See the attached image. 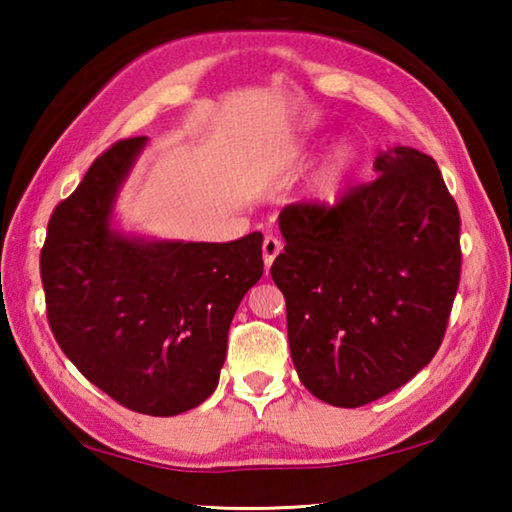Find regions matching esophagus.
Segmentation results:
<instances>
[{"mask_svg": "<svg viewBox=\"0 0 512 512\" xmlns=\"http://www.w3.org/2000/svg\"><path fill=\"white\" fill-rule=\"evenodd\" d=\"M280 250H282V241H280V239L273 237V235H266V237H264L262 253H264V266H266V268H271L273 259H275L277 255H280Z\"/></svg>", "mask_w": 512, "mask_h": 512, "instance_id": "1", "label": "esophagus"}]
</instances>
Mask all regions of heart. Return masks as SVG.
<instances>
[{
  "label": "heart",
  "instance_id": "obj_1",
  "mask_svg": "<svg viewBox=\"0 0 512 512\" xmlns=\"http://www.w3.org/2000/svg\"><path fill=\"white\" fill-rule=\"evenodd\" d=\"M354 164H357V149L350 142H339L329 151L314 178V196L318 201H332L339 194V189L348 180Z\"/></svg>",
  "mask_w": 512,
  "mask_h": 512
}]
</instances>
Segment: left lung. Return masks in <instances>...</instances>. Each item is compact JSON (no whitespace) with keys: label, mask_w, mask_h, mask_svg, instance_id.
I'll return each instance as SVG.
<instances>
[{"label":"left lung","mask_w":512,"mask_h":512,"mask_svg":"<svg viewBox=\"0 0 512 512\" xmlns=\"http://www.w3.org/2000/svg\"><path fill=\"white\" fill-rule=\"evenodd\" d=\"M334 207L293 203L271 266L293 366L311 395L354 409L404 386L443 343L461 280V216L433 158L393 146Z\"/></svg>","instance_id":"8db88e82"}]
</instances>
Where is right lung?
<instances>
[{
  "instance_id": "1",
  "label": "right lung",
  "mask_w": 512,
  "mask_h": 512,
  "mask_svg": "<svg viewBox=\"0 0 512 512\" xmlns=\"http://www.w3.org/2000/svg\"><path fill=\"white\" fill-rule=\"evenodd\" d=\"M144 146L112 144L58 203L40 275L51 332L83 377L126 409L169 418L219 384L232 316L264 273L262 235L185 244L112 228Z\"/></svg>"
}]
</instances>
